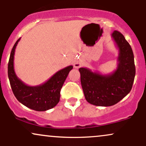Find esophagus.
Masks as SVG:
<instances>
[{
    "label": "esophagus",
    "instance_id": "obj_1",
    "mask_svg": "<svg viewBox=\"0 0 146 146\" xmlns=\"http://www.w3.org/2000/svg\"><path fill=\"white\" fill-rule=\"evenodd\" d=\"M81 66H82V64L80 63V62H76L74 64L75 68H78L81 67Z\"/></svg>",
    "mask_w": 146,
    "mask_h": 146
}]
</instances>
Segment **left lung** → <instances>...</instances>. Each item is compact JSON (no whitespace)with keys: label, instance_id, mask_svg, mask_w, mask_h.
<instances>
[{"label":"left lung","instance_id":"left-lung-1","mask_svg":"<svg viewBox=\"0 0 146 146\" xmlns=\"http://www.w3.org/2000/svg\"><path fill=\"white\" fill-rule=\"evenodd\" d=\"M111 37L119 50L116 70L109 74H102L89 68H79L86 101L98 106H110L121 101L130 93L135 80V66L131 46L118 31H114Z\"/></svg>","mask_w":146,"mask_h":146}]
</instances>
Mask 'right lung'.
<instances>
[{"label":"right lung","instance_id":"1","mask_svg":"<svg viewBox=\"0 0 146 146\" xmlns=\"http://www.w3.org/2000/svg\"><path fill=\"white\" fill-rule=\"evenodd\" d=\"M21 38L13 46L8 63V78L11 89L16 99L23 105L36 111H45L58 104L60 98V90L73 66L58 71L47 81L38 86H29L20 80L14 71L15 50Z\"/></svg>","mask_w":146,"mask_h":146}]
</instances>
